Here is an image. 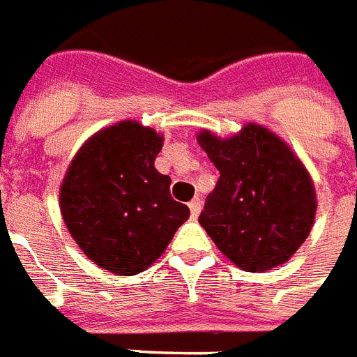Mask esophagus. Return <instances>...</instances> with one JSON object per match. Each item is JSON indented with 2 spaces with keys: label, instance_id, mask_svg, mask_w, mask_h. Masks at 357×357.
I'll use <instances>...</instances> for the list:
<instances>
[{
  "label": "esophagus",
  "instance_id": "1",
  "mask_svg": "<svg viewBox=\"0 0 357 357\" xmlns=\"http://www.w3.org/2000/svg\"><path fill=\"white\" fill-rule=\"evenodd\" d=\"M188 207H190V214H192V218H197L201 213V201L195 197V199H192L188 203Z\"/></svg>",
  "mask_w": 357,
  "mask_h": 357
}]
</instances>
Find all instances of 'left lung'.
I'll return each instance as SVG.
<instances>
[{
	"label": "left lung",
	"instance_id": "1",
	"mask_svg": "<svg viewBox=\"0 0 357 357\" xmlns=\"http://www.w3.org/2000/svg\"><path fill=\"white\" fill-rule=\"evenodd\" d=\"M197 143L220 171L199 216L214 245L250 273L286 264L309 237L318 207L305 163L256 122L231 137L201 130Z\"/></svg>",
	"mask_w": 357,
	"mask_h": 357
}]
</instances>
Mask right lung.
Instances as JSON below:
<instances>
[{"instance_id": "add662e5", "label": "right lung", "mask_w": 357, "mask_h": 357, "mask_svg": "<svg viewBox=\"0 0 357 357\" xmlns=\"http://www.w3.org/2000/svg\"><path fill=\"white\" fill-rule=\"evenodd\" d=\"M162 146L154 128L122 120L93 133L61 181L67 231L88 259L120 277L149 269L190 216L154 167Z\"/></svg>"}]
</instances>
